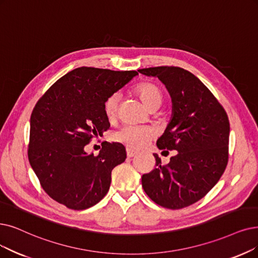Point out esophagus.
<instances>
[{
  "label": "esophagus",
  "instance_id": "34e87169",
  "mask_svg": "<svg viewBox=\"0 0 258 258\" xmlns=\"http://www.w3.org/2000/svg\"><path fill=\"white\" fill-rule=\"evenodd\" d=\"M137 153H138V152H137V151H135V150H133V149L127 148V157H128V158H132V157H135Z\"/></svg>",
  "mask_w": 258,
  "mask_h": 258
}]
</instances>
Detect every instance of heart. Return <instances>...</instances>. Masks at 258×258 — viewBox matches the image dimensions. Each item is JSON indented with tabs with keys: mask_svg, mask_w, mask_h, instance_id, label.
<instances>
[{
	"mask_svg": "<svg viewBox=\"0 0 258 258\" xmlns=\"http://www.w3.org/2000/svg\"><path fill=\"white\" fill-rule=\"evenodd\" d=\"M136 94L150 110L158 109L163 101L160 88L150 82H144L135 89ZM119 95L113 94L105 102V112L108 118L115 117L118 110ZM153 132L146 126L126 125L114 133V140L132 148H140L151 140Z\"/></svg>",
	"mask_w": 258,
	"mask_h": 258,
	"instance_id": "obj_1",
	"label": "heart"
}]
</instances>
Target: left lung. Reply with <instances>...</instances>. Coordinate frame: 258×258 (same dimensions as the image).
I'll list each match as a JSON object with an SVG mask.
<instances>
[{
    "instance_id": "obj_1",
    "label": "left lung",
    "mask_w": 258,
    "mask_h": 258,
    "mask_svg": "<svg viewBox=\"0 0 258 258\" xmlns=\"http://www.w3.org/2000/svg\"><path fill=\"white\" fill-rule=\"evenodd\" d=\"M139 72L158 77L169 92L172 115L157 146L178 151L166 165L153 153L156 168L143 174L142 186L163 208H186L215 186L228 165V114L201 80L186 70L157 67Z\"/></svg>"
}]
</instances>
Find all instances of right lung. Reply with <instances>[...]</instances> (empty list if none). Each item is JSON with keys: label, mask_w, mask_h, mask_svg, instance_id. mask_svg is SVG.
Instances as JSON below:
<instances>
[{"label": "right lung", "mask_w": 258, "mask_h": 258, "mask_svg": "<svg viewBox=\"0 0 258 258\" xmlns=\"http://www.w3.org/2000/svg\"><path fill=\"white\" fill-rule=\"evenodd\" d=\"M137 75V71L77 68L38 100L30 116L28 160L51 199L80 211L107 195L111 171L126 160V148L104 142L94 156L85 146L110 127L106 100Z\"/></svg>", "instance_id": "1"}]
</instances>
